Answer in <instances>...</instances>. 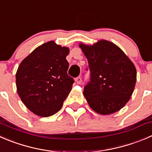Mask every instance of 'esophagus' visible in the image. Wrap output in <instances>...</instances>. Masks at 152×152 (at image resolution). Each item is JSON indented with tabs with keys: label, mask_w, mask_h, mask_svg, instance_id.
I'll use <instances>...</instances> for the list:
<instances>
[{
	"label": "esophagus",
	"mask_w": 152,
	"mask_h": 152,
	"mask_svg": "<svg viewBox=\"0 0 152 152\" xmlns=\"http://www.w3.org/2000/svg\"><path fill=\"white\" fill-rule=\"evenodd\" d=\"M76 82L78 84V85H80L81 82H82V78L79 76V77H77L76 79Z\"/></svg>",
	"instance_id": "34e87169"
}]
</instances>
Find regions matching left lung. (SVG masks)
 I'll use <instances>...</instances> for the list:
<instances>
[{
	"mask_svg": "<svg viewBox=\"0 0 152 152\" xmlns=\"http://www.w3.org/2000/svg\"><path fill=\"white\" fill-rule=\"evenodd\" d=\"M79 48L88 58L91 73L83 92L90 107L102 115L120 110L134 89V64L119 47L108 41L100 40L93 45L81 43Z\"/></svg>",
	"mask_w": 152,
	"mask_h": 152,
	"instance_id": "8db88e82",
	"label": "left lung"
}]
</instances>
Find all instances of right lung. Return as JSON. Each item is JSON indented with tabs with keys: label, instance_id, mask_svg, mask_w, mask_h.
I'll list each match as a JSON object with an SVG mask.
<instances>
[{
	"label": "right lung",
	"instance_id": "obj_1",
	"mask_svg": "<svg viewBox=\"0 0 152 152\" xmlns=\"http://www.w3.org/2000/svg\"><path fill=\"white\" fill-rule=\"evenodd\" d=\"M69 52V48L50 41L34 50L19 65L15 76L18 94L36 115L55 114L70 94L74 80L67 74Z\"/></svg>",
	"mask_w": 152,
	"mask_h": 152
}]
</instances>
